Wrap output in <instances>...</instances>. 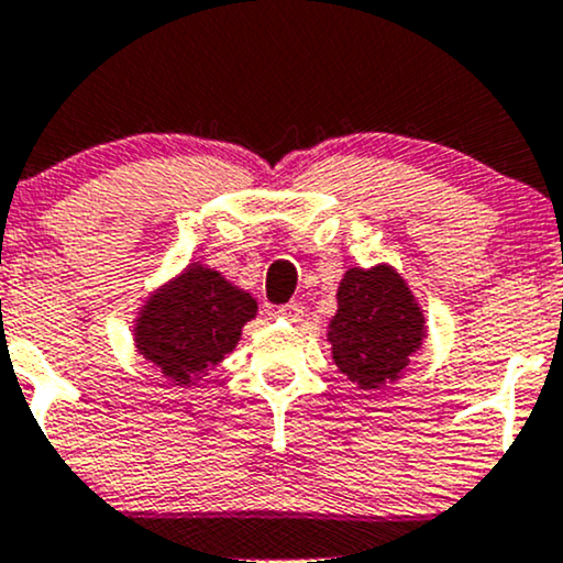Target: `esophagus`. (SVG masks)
<instances>
[{
  "mask_svg": "<svg viewBox=\"0 0 563 563\" xmlns=\"http://www.w3.org/2000/svg\"><path fill=\"white\" fill-rule=\"evenodd\" d=\"M279 313H282V317L292 319V322H300V319H303V306H300L298 300H292V303L279 306Z\"/></svg>",
  "mask_w": 563,
  "mask_h": 563,
  "instance_id": "esophagus-1",
  "label": "esophagus"
}]
</instances>
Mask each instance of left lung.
<instances>
[{
    "instance_id": "left-lung-1",
    "label": "left lung",
    "mask_w": 563,
    "mask_h": 563,
    "mask_svg": "<svg viewBox=\"0 0 563 563\" xmlns=\"http://www.w3.org/2000/svg\"><path fill=\"white\" fill-rule=\"evenodd\" d=\"M424 338V313L389 265L352 268L338 287V313L328 341L332 360L360 389L400 378Z\"/></svg>"
}]
</instances>
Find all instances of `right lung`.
<instances>
[{
	"mask_svg": "<svg viewBox=\"0 0 563 563\" xmlns=\"http://www.w3.org/2000/svg\"><path fill=\"white\" fill-rule=\"evenodd\" d=\"M257 303L217 271L190 265L155 292L136 319V346L168 380L190 384L239 343Z\"/></svg>",
	"mask_w": 563,
	"mask_h": 563,
	"instance_id": "1",
	"label": "right lung"
}]
</instances>
